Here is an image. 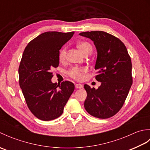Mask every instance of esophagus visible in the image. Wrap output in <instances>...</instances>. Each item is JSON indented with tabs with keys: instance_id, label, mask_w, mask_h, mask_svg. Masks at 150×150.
<instances>
[{
	"instance_id": "34e87169",
	"label": "esophagus",
	"mask_w": 150,
	"mask_h": 150,
	"mask_svg": "<svg viewBox=\"0 0 150 150\" xmlns=\"http://www.w3.org/2000/svg\"><path fill=\"white\" fill-rule=\"evenodd\" d=\"M75 88H77V89H81V88H83V86H82V84H75Z\"/></svg>"
}]
</instances>
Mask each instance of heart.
I'll return each mask as SVG.
<instances>
[{
  "label": "heart",
  "mask_w": 150,
  "mask_h": 150,
  "mask_svg": "<svg viewBox=\"0 0 150 150\" xmlns=\"http://www.w3.org/2000/svg\"><path fill=\"white\" fill-rule=\"evenodd\" d=\"M77 46L83 54L88 52L89 50H92V47L90 44L87 42H84V41L78 43ZM66 47H64L60 50L59 55L60 61H64L66 59ZM86 72V69L83 67H73L68 71V74L70 77L76 79V80H81L83 78V75Z\"/></svg>",
  "instance_id": "b5f03b06"
}]
</instances>
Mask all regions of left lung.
<instances>
[{"label": "left lung", "mask_w": 150, "mask_h": 150, "mask_svg": "<svg viewBox=\"0 0 150 150\" xmlns=\"http://www.w3.org/2000/svg\"><path fill=\"white\" fill-rule=\"evenodd\" d=\"M79 35L93 41L97 51L95 79L101 82L97 90L84 86L87 92L84 108L92 116L108 119L121 109L132 85L131 58L124 43L112 35L93 31Z\"/></svg>", "instance_id": "left-lung-1"}]
</instances>
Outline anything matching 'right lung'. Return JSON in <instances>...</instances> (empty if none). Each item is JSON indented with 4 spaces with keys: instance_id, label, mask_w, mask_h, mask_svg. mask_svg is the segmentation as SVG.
Masks as SVG:
<instances>
[{
    "instance_id": "obj_1",
    "label": "right lung",
    "mask_w": 150,
    "mask_h": 150,
    "mask_svg": "<svg viewBox=\"0 0 150 150\" xmlns=\"http://www.w3.org/2000/svg\"><path fill=\"white\" fill-rule=\"evenodd\" d=\"M74 31H47L28 43L18 68L19 84L31 112L38 119H57L74 91V84L64 81L53 83L51 70L59 64V50L71 39Z\"/></svg>"
}]
</instances>
